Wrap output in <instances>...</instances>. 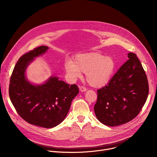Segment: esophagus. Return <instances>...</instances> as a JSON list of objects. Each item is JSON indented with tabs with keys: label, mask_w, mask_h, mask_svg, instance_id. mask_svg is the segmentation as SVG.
<instances>
[{
	"label": "esophagus",
	"mask_w": 157,
	"mask_h": 157,
	"mask_svg": "<svg viewBox=\"0 0 157 157\" xmlns=\"http://www.w3.org/2000/svg\"><path fill=\"white\" fill-rule=\"evenodd\" d=\"M79 90L81 92H85V91H86L87 89L84 86H81V87H79Z\"/></svg>",
	"instance_id": "34e87169"
}]
</instances>
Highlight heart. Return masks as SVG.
Here are the masks:
<instances>
[{
    "label": "heart",
    "instance_id": "1",
    "mask_svg": "<svg viewBox=\"0 0 157 157\" xmlns=\"http://www.w3.org/2000/svg\"><path fill=\"white\" fill-rule=\"evenodd\" d=\"M64 68L71 79L81 78L84 73L89 85L101 88L111 80L116 69V63L110 56H104L98 52H89L77 55L73 61L67 59Z\"/></svg>",
    "mask_w": 157,
    "mask_h": 157
}]
</instances>
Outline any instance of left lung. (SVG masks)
<instances>
[{
    "instance_id": "8db88e82",
    "label": "left lung",
    "mask_w": 157,
    "mask_h": 157,
    "mask_svg": "<svg viewBox=\"0 0 157 157\" xmlns=\"http://www.w3.org/2000/svg\"><path fill=\"white\" fill-rule=\"evenodd\" d=\"M127 56L128 59L108 84L98 90L94 113L107 126H117L133 119L148 97V80L140 60L135 53H129Z\"/></svg>"
}]
</instances>
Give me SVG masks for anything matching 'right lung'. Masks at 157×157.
<instances>
[{
    "label": "right lung",
    "instance_id": "right-lung-1",
    "mask_svg": "<svg viewBox=\"0 0 157 157\" xmlns=\"http://www.w3.org/2000/svg\"><path fill=\"white\" fill-rule=\"evenodd\" d=\"M48 49L41 46L19 58L10 78L9 90L11 102L19 116L30 124L44 128H52L61 123L73 99L79 93L76 84H66L56 76L37 85L27 79L25 71L29 64Z\"/></svg>",
    "mask_w": 157,
    "mask_h": 157
}]
</instances>
